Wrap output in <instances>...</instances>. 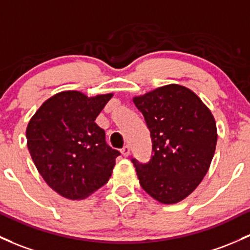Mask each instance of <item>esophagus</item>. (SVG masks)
I'll return each instance as SVG.
<instances>
[{
	"label": "esophagus",
	"instance_id": "esophagus-1",
	"mask_svg": "<svg viewBox=\"0 0 250 250\" xmlns=\"http://www.w3.org/2000/svg\"><path fill=\"white\" fill-rule=\"evenodd\" d=\"M121 153H122L123 156H128V155H129V153H130V147L129 146H125L122 148V149H121Z\"/></svg>",
	"mask_w": 250,
	"mask_h": 250
}]
</instances>
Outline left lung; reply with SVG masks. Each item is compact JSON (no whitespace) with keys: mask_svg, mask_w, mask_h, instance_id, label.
I'll return each mask as SVG.
<instances>
[{"mask_svg":"<svg viewBox=\"0 0 250 250\" xmlns=\"http://www.w3.org/2000/svg\"><path fill=\"white\" fill-rule=\"evenodd\" d=\"M152 139L146 164L131 159L140 185L163 204H174L196 190L216 149L212 114L193 91L178 84L134 97Z\"/></svg>","mask_w":250,"mask_h":250,"instance_id":"1","label":"left lung"}]
</instances>
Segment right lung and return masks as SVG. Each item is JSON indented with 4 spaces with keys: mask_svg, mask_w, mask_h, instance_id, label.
I'll return each mask as SVG.
<instances>
[{
    "mask_svg": "<svg viewBox=\"0 0 250 250\" xmlns=\"http://www.w3.org/2000/svg\"><path fill=\"white\" fill-rule=\"evenodd\" d=\"M112 94L87 97L62 91L48 98L29 121L27 146L49 188L67 199H83L108 183L120 152L95 123Z\"/></svg>",
    "mask_w": 250,
    "mask_h": 250,
    "instance_id": "add662e5",
    "label": "right lung"
}]
</instances>
